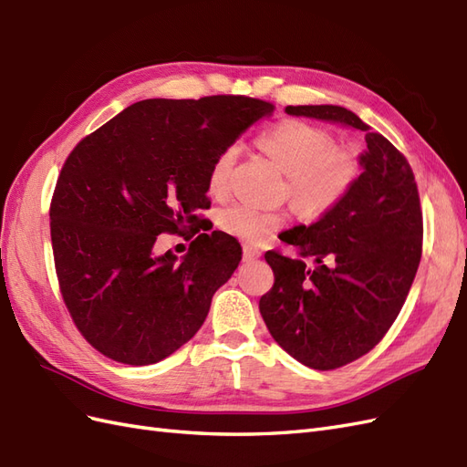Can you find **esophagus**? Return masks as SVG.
I'll list each match as a JSON object with an SVG mask.
<instances>
[{
	"label": "esophagus",
	"mask_w": 467,
	"mask_h": 467,
	"mask_svg": "<svg viewBox=\"0 0 467 467\" xmlns=\"http://www.w3.org/2000/svg\"><path fill=\"white\" fill-rule=\"evenodd\" d=\"M261 257V251L251 247V245H245L244 247V261H253V259H259Z\"/></svg>",
	"instance_id": "obj_1"
}]
</instances>
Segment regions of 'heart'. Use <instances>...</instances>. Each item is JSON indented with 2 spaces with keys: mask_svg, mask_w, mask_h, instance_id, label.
<instances>
[{
  "mask_svg": "<svg viewBox=\"0 0 467 467\" xmlns=\"http://www.w3.org/2000/svg\"><path fill=\"white\" fill-rule=\"evenodd\" d=\"M261 148L290 179L294 204L307 216H319L333 208L357 179L358 165L348 151L337 150L329 132L300 120H286L261 136ZM237 148L218 155L210 169V189L222 192L228 187ZM220 228L259 244L282 225V216L247 202H232L218 212Z\"/></svg>",
  "mask_w": 467,
  "mask_h": 467,
  "instance_id": "1",
  "label": "heart"
}]
</instances>
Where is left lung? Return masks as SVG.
Segmentation results:
<instances>
[{"label": "left lung", "mask_w": 467, "mask_h": 467, "mask_svg": "<svg viewBox=\"0 0 467 467\" xmlns=\"http://www.w3.org/2000/svg\"><path fill=\"white\" fill-rule=\"evenodd\" d=\"M285 110L360 130L366 140L358 155L362 173L343 199L317 222L280 234L298 257L265 253L275 273V286L259 302L268 331L292 358L333 370L372 350L401 312L422 249L417 182L389 140L352 110L337 105Z\"/></svg>", "instance_id": "8db88e82"}]
</instances>
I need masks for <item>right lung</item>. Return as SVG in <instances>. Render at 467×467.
Instances as JSON below:
<instances>
[{
	"label": "right lung",
	"mask_w": 467,
	"mask_h": 467,
	"mask_svg": "<svg viewBox=\"0 0 467 467\" xmlns=\"http://www.w3.org/2000/svg\"><path fill=\"white\" fill-rule=\"evenodd\" d=\"M273 110L242 95L146 99L69 153L50 204L54 263L69 316L105 357L155 364L202 327L242 247L201 234L177 259L155 255V239L194 228L218 155Z\"/></svg>",
	"instance_id": "right-lung-1"
}]
</instances>
